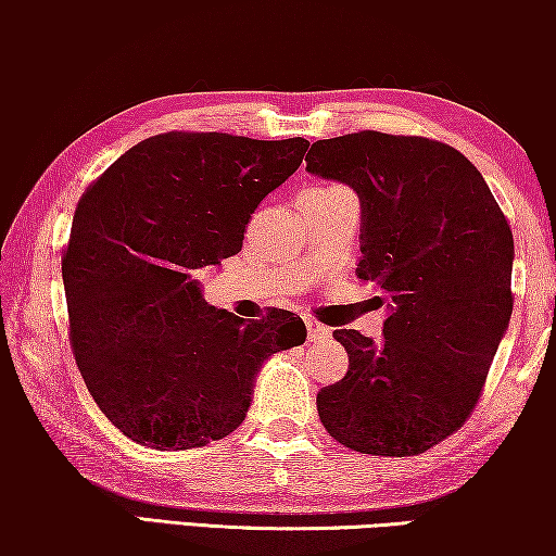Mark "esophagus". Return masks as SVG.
Returning a JSON list of instances; mask_svg holds the SVG:
<instances>
[{"instance_id":"34e87169","label":"esophagus","mask_w":556,"mask_h":556,"mask_svg":"<svg viewBox=\"0 0 556 556\" xmlns=\"http://www.w3.org/2000/svg\"><path fill=\"white\" fill-rule=\"evenodd\" d=\"M306 331H308V341H324V339H329V333H331L329 326L318 324V321H314V318H306Z\"/></svg>"}]
</instances>
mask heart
<instances>
[{
  "label": "heart",
  "mask_w": 556,
  "mask_h": 556,
  "mask_svg": "<svg viewBox=\"0 0 556 556\" xmlns=\"http://www.w3.org/2000/svg\"><path fill=\"white\" fill-rule=\"evenodd\" d=\"M331 189H341V187H321V189H316V192H331Z\"/></svg>",
  "instance_id": "b5f03b06"
}]
</instances>
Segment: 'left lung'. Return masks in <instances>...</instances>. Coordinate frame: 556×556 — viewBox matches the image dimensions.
<instances>
[{"label":"left lung","instance_id":"8db88e82","mask_svg":"<svg viewBox=\"0 0 556 556\" xmlns=\"http://www.w3.org/2000/svg\"><path fill=\"white\" fill-rule=\"evenodd\" d=\"M306 172L359 197L356 273L387 306L382 341L333 331L349 371L318 392V417L352 451L425 453L473 413L511 321V227L481 172L422 136L316 141Z\"/></svg>","mask_w":556,"mask_h":556}]
</instances>
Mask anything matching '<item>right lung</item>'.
I'll return each mask as SVG.
<instances>
[{"label":"right lung","instance_id":"1","mask_svg":"<svg viewBox=\"0 0 556 556\" xmlns=\"http://www.w3.org/2000/svg\"><path fill=\"white\" fill-rule=\"evenodd\" d=\"M308 141L159 134L118 156L75 207L63 257L75 362L101 413L156 451L245 420L268 356L306 341L291 311L242 321L202 299V268L240 253L257 204Z\"/></svg>","mask_w":556,"mask_h":556}]
</instances>
